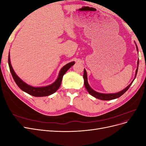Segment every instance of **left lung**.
<instances>
[{
    "instance_id": "left-lung-1",
    "label": "left lung",
    "mask_w": 146,
    "mask_h": 146,
    "mask_svg": "<svg viewBox=\"0 0 146 146\" xmlns=\"http://www.w3.org/2000/svg\"><path fill=\"white\" fill-rule=\"evenodd\" d=\"M136 49L138 50V47H137V46H136ZM138 64H139V61L138 60V67H137V69L136 70V74H135V78H136L137 72H138ZM83 78H84V84H85V86L86 88V89L87 90V91H88V92H89V93L91 95H92V96H94V98H96L97 99H100V100H110L114 99H116V98H119V97H121L122 95H123V94H124L125 92L128 90H129V88H130V86H131L132 83H133V80H135V78H134V80H133V82H132L129 86H127L124 90H123L122 91L117 92V93H114V94H102V93H99V92H96L95 91H94L90 86V85H88V80H87V74H86V71L85 69H84Z\"/></svg>"
}]
</instances>
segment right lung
Instances as JSON below:
<instances>
[{
	"label": "right lung",
	"mask_w": 146,
	"mask_h": 146,
	"mask_svg": "<svg viewBox=\"0 0 146 146\" xmlns=\"http://www.w3.org/2000/svg\"><path fill=\"white\" fill-rule=\"evenodd\" d=\"M8 65H9V68H10L11 74L12 75V77L13 79H14L16 83L17 84V85L19 87L20 89H21L24 92L35 97L47 96L56 92L57 90H58V89L61 85L63 75L67 72V70L75 63L74 61H72V62L69 63L67 64H66L64 66H63V68L60 70L58 78H57L56 80L54 83H52V85L47 86H44V87H33V86L28 85L27 84H26L16 74V73L15 72L14 70H13L12 66L11 65L10 53H9V55H8Z\"/></svg>",
	"instance_id": "1"
}]
</instances>
